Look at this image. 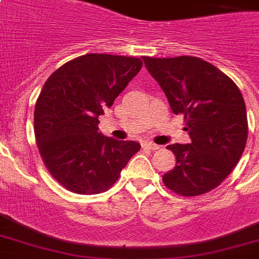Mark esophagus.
<instances>
[{"label":"esophagus","mask_w":259,"mask_h":259,"mask_svg":"<svg viewBox=\"0 0 259 259\" xmlns=\"http://www.w3.org/2000/svg\"><path fill=\"white\" fill-rule=\"evenodd\" d=\"M142 146H144V148H146V149H149V150L160 149V146H158L157 144H153V142H144V144H142Z\"/></svg>","instance_id":"1"}]
</instances>
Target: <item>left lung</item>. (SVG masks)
<instances>
[{
	"label": "left lung",
	"mask_w": 259,
	"mask_h": 259,
	"mask_svg": "<svg viewBox=\"0 0 259 259\" xmlns=\"http://www.w3.org/2000/svg\"><path fill=\"white\" fill-rule=\"evenodd\" d=\"M175 114H183L191 142L166 148L176 166L162 176L166 188L197 196L217 188L237 165L247 141L246 106L237 84L193 56L142 58Z\"/></svg>",
	"instance_id": "8db88e82"
}]
</instances>
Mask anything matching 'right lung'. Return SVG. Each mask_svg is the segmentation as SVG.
I'll return each mask as SVG.
<instances>
[{"instance_id": "1", "label": "right lung", "mask_w": 259, "mask_h": 259, "mask_svg": "<svg viewBox=\"0 0 259 259\" xmlns=\"http://www.w3.org/2000/svg\"><path fill=\"white\" fill-rule=\"evenodd\" d=\"M138 58L89 54L47 79L34 107V136L47 169L75 193L105 192L140 150L98 129V117L140 72Z\"/></svg>"}]
</instances>
